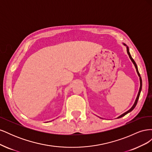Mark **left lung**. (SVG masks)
I'll use <instances>...</instances> for the list:
<instances>
[{
  "mask_svg": "<svg viewBox=\"0 0 152 152\" xmlns=\"http://www.w3.org/2000/svg\"><path fill=\"white\" fill-rule=\"evenodd\" d=\"M124 45H126L125 44H124ZM126 48H127V54H128V55H129V58H130V59H131V60L132 61V62L133 63V64H134V66H135V68H136V72H137V75H138V76L140 77V90H139V92H138V94H137V98H136V101H135V102H134V104H133L132 107L131 108V109L129 110L128 111H127V112H125V113H124L123 114H122V115H120V116H119V117H117V118H121V117H124V115H126V114H127L128 113L131 112L132 111V110L133 109H134V108H135V107H136V104H137V101H138V99H139V98H140V93H141V89H142V80H141V76H140V73H139V72H138V69H137V65H136V63H135L134 60V59H132V56H131L130 53H129V48L127 46V45H126Z\"/></svg>",
  "mask_w": 152,
  "mask_h": 152,
  "instance_id": "1",
  "label": "left lung"
}]
</instances>
